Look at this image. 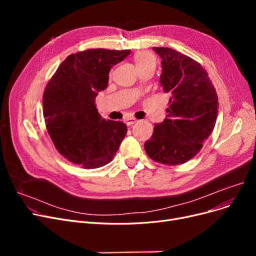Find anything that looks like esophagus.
<instances>
[{"label":"esophagus","mask_w":256,"mask_h":256,"mask_svg":"<svg viewBox=\"0 0 256 256\" xmlns=\"http://www.w3.org/2000/svg\"><path fill=\"white\" fill-rule=\"evenodd\" d=\"M124 120V122L126 124V126H132L134 124L137 122V119L134 118V117H126Z\"/></svg>","instance_id":"1"}]
</instances>
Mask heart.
Returning <instances> with one entry per match:
<instances>
[{"label": "heart", "mask_w": 256, "mask_h": 256, "mask_svg": "<svg viewBox=\"0 0 256 256\" xmlns=\"http://www.w3.org/2000/svg\"><path fill=\"white\" fill-rule=\"evenodd\" d=\"M135 63L138 70L145 68V67H154L156 66V58L150 52H141L135 56Z\"/></svg>", "instance_id": "1"}]
</instances>
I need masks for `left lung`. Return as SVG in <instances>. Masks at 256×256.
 Returning <instances> with one entry per match:
<instances>
[{"label": "left lung", "mask_w": 256, "mask_h": 256, "mask_svg": "<svg viewBox=\"0 0 256 256\" xmlns=\"http://www.w3.org/2000/svg\"><path fill=\"white\" fill-rule=\"evenodd\" d=\"M152 50L162 58L160 82L170 94V106L167 118L154 126L144 148L158 163L184 164L200 152L212 134L218 115V96L200 63L169 48Z\"/></svg>", "instance_id": "1"}]
</instances>
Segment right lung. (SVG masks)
I'll use <instances>...</instances> for the list:
<instances>
[{
	"label": "right lung",
	"instance_id": "right-lung-1",
	"mask_svg": "<svg viewBox=\"0 0 256 256\" xmlns=\"http://www.w3.org/2000/svg\"><path fill=\"white\" fill-rule=\"evenodd\" d=\"M130 52L91 48L72 54L46 84L42 98L46 130L70 162L85 169L104 166L126 137V124L102 118L96 98L108 87L111 67Z\"/></svg>",
	"mask_w": 256,
	"mask_h": 256
}]
</instances>
